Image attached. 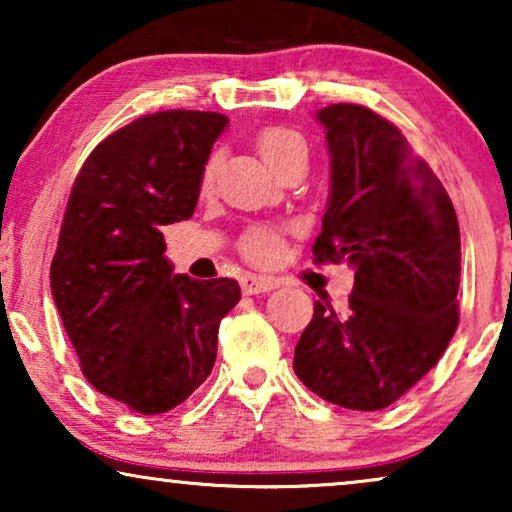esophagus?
I'll return each instance as SVG.
<instances>
[{
	"label": "esophagus",
	"instance_id": "obj_1",
	"mask_svg": "<svg viewBox=\"0 0 512 512\" xmlns=\"http://www.w3.org/2000/svg\"><path fill=\"white\" fill-rule=\"evenodd\" d=\"M240 286H242V293H247V296H256V293H268L272 289H277L279 282L275 277H263V275H242L240 279Z\"/></svg>",
	"mask_w": 512,
	"mask_h": 512
}]
</instances>
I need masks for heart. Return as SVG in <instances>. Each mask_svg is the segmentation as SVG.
<instances>
[{
    "instance_id": "heart-1",
    "label": "heart",
    "mask_w": 512,
    "mask_h": 512,
    "mask_svg": "<svg viewBox=\"0 0 512 512\" xmlns=\"http://www.w3.org/2000/svg\"><path fill=\"white\" fill-rule=\"evenodd\" d=\"M254 142H256L258 153H261V158L277 172H282L286 165L293 163V160H300V158L307 160L305 139L291 128L268 125V128H261L256 132ZM214 172H216V156L209 158L205 167H202V174H200L202 188L212 186ZM240 251L244 254V258H249L251 263L272 265L282 258L284 240L277 230H272L268 226H256V228H249L247 233L242 235Z\"/></svg>"
}]
</instances>
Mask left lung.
I'll list each match as a JSON object with an SVG mask.
<instances>
[{
  "label": "left lung",
  "instance_id": "1",
  "mask_svg": "<svg viewBox=\"0 0 512 512\" xmlns=\"http://www.w3.org/2000/svg\"><path fill=\"white\" fill-rule=\"evenodd\" d=\"M317 118L331 151V198L314 263H349L345 312L314 303L293 370L333 405L382 410L415 387L459 324L461 240L452 200L401 130L361 104Z\"/></svg>",
  "mask_w": 512,
  "mask_h": 512
}]
</instances>
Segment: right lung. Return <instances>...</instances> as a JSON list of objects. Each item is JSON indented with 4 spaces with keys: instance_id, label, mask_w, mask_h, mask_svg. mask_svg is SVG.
<instances>
[{
    "instance_id": "right-lung-1",
    "label": "right lung",
    "mask_w": 512,
    "mask_h": 512,
    "mask_svg": "<svg viewBox=\"0 0 512 512\" xmlns=\"http://www.w3.org/2000/svg\"><path fill=\"white\" fill-rule=\"evenodd\" d=\"M228 118L170 109L95 146L76 174L51 291L86 380L139 415L184 403L216 361L235 279L174 275L163 226L191 219L200 174Z\"/></svg>"
}]
</instances>
